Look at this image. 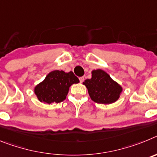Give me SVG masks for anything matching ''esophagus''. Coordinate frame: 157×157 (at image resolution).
Segmentation results:
<instances>
[{
  "label": "esophagus",
  "instance_id": "esophagus-1",
  "mask_svg": "<svg viewBox=\"0 0 157 157\" xmlns=\"http://www.w3.org/2000/svg\"><path fill=\"white\" fill-rule=\"evenodd\" d=\"M79 81H80V82H82L84 81V77H80L79 78Z\"/></svg>",
  "mask_w": 157,
  "mask_h": 157
}]
</instances>
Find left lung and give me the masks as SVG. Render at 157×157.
I'll list each match as a JSON object with an SVG mask.
<instances>
[{"label":"left lung","instance_id":"1","mask_svg":"<svg viewBox=\"0 0 157 157\" xmlns=\"http://www.w3.org/2000/svg\"><path fill=\"white\" fill-rule=\"evenodd\" d=\"M91 74V78L86 79L82 83L88 90L92 101L102 105H110L119 100L123 87L117 82L101 69L92 71Z\"/></svg>","mask_w":157,"mask_h":157}]
</instances>
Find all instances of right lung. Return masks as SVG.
<instances>
[{
  "instance_id": "right-lung-1",
  "label": "right lung",
  "mask_w": 157,
  "mask_h": 157,
  "mask_svg": "<svg viewBox=\"0 0 157 157\" xmlns=\"http://www.w3.org/2000/svg\"><path fill=\"white\" fill-rule=\"evenodd\" d=\"M78 82L79 80L72 71L55 70L34 87V94L37 100L44 104L59 103L66 99L71 86Z\"/></svg>"
}]
</instances>
